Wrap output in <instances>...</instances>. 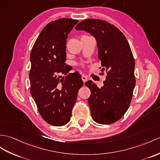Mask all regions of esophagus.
Wrapping results in <instances>:
<instances>
[{"label": "esophagus", "instance_id": "34e87169", "mask_svg": "<svg viewBox=\"0 0 160 160\" xmlns=\"http://www.w3.org/2000/svg\"><path fill=\"white\" fill-rule=\"evenodd\" d=\"M81 79H82V80H83L84 83L86 82V81H88V77L85 75H82V77H81Z\"/></svg>", "mask_w": 160, "mask_h": 160}]
</instances>
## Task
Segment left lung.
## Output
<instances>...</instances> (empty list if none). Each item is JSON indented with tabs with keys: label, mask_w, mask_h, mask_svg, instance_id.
Instances as JSON below:
<instances>
[{
	"label": "left lung",
	"mask_w": 160,
	"mask_h": 160,
	"mask_svg": "<svg viewBox=\"0 0 160 160\" xmlns=\"http://www.w3.org/2000/svg\"><path fill=\"white\" fill-rule=\"evenodd\" d=\"M75 29L95 38L101 71L107 72L101 88L92 81L85 83L91 90L88 101L92 118L100 124L115 123L129 108L136 84L135 62L130 45L118 28L100 19H85Z\"/></svg>",
	"instance_id": "left-lung-1"
}]
</instances>
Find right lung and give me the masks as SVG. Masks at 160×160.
Masks as SVG:
<instances>
[{"label":"right lung","mask_w":160,"mask_h":160,"mask_svg":"<svg viewBox=\"0 0 160 160\" xmlns=\"http://www.w3.org/2000/svg\"><path fill=\"white\" fill-rule=\"evenodd\" d=\"M77 22L62 18L49 23L30 53L31 95L42 118L52 126L69 122L78 91L83 85L80 74H68L71 69L64 63L68 34ZM61 74L66 77L62 78Z\"/></svg>","instance_id":"obj_1"}]
</instances>
